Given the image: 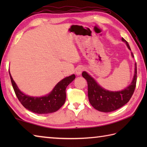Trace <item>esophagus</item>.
Returning <instances> with one entry per match:
<instances>
[{"mask_svg":"<svg viewBox=\"0 0 147 147\" xmlns=\"http://www.w3.org/2000/svg\"><path fill=\"white\" fill-rule=\"evenodd\" d=\"M83 70H84V67H82V66L78 67L76 69V74H77L78 76H80V74L82 73V71Z\"/></svg>","mask_w":147,"mask_h":147,"instance_id":"obj_1","label":"esophagus"}]
</instances>
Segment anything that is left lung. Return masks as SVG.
Masks as SVG:
<instances>
[{"instance_id": "obj_1", "label": "left lung", "mask_w": 147, "mask_h": 147, "mask_svg": "<svg viewBox=\"0 0 147 147\" xmlns=\"http://www.w3.org/2000/svg\"><path fill=\"white\" fill-rule=\"evenodd\" d=\"M122 41L125 42L127 48L131 50L128 43L123 38H122ZM131 56L134 57L132 52ZM82 76L88 83V96L90 104L98 111L110 112L122 107L131 98L136 83V63L135 64V73L131 83L121 91L112 92L104 89L85 71L83 72Z\"/></svg>"}]
</instances>
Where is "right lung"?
I'll return each instance as SVG.
<instances>
[{
    "label": "right lung",
    "mask_w": 147,
    "mask_h": 147,
    "mask_svg": "<svg viewBox=\"0 0 147 147\" xmlns=\"http://www.w3.org/2000/svg\"><path fill=\"white\" fill-rule=\"evenodd\" d=\"M12 87L19 100L28 110L38 114H45L56 112L64 105L66 98V87L75 79V75L65 78L60 81L52 91L45 96H31L24 94L19 89L12 79L9 69Z\"/></svg>",
    "instance_id": "1"
}]
</instances>
